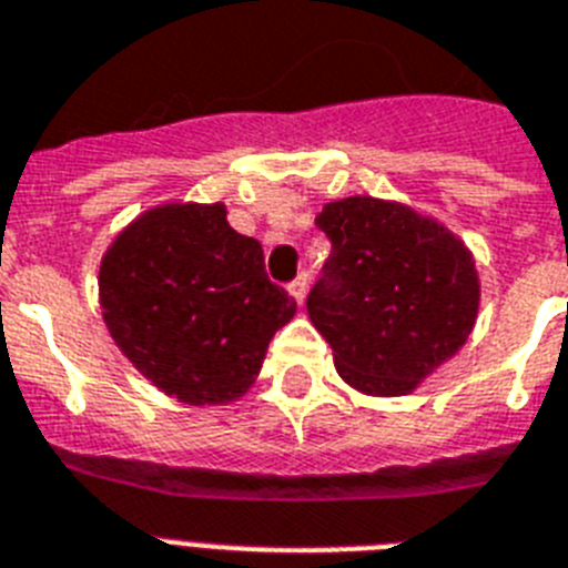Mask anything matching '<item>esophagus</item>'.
Here are the masks:
<instances>
[{"instance_id":"esophagus-1","label":"esophagus","mask_w":568,"mask_h":568,"mask_svg":"<svg viewBox=\"0 0 568 568\" xmlns=\"http://www.w3.org/2000/svg\"><path fill=\"white\" fill-rule=\"evenodd\" d=\"M287 293L293 295V302L295 304H304V295H307V275H298V278L293 281V284H290L287 287Z\"/></svg>"}]
</instances>
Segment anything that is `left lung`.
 <instances>
[{
    "label": "left lung",
    "mask_w": 568,
    "mask_h": 568,
    "mask_svg": "<svg viewBox=\"0 0 568 568\" xmlns=\"http://www.w3.org/2000/svg\"><path fill=\"white\" fill-rule=\"evenodd\" d=\"M316 226L334 252L307 295V316L336 372L359 395H412L473 334L476 257L442 220L397 200H334Z\"/></svg>",
    "instance_id": "8db88e82"
}]
</instances>
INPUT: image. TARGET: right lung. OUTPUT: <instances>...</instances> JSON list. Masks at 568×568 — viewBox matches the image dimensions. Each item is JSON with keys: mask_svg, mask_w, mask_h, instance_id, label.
Masks as SVG:
<instances>
[{"mask_svg": "<svg viewBox=\"0 0 568 568\" xmlns=\"http://www.w3.org/2000/svg\"><path fill=\"white\" fill-rule=\"evenodd\" d=\"M98 302L133 368L185 406L241 400L295 302L266 278L264 250L223 203L142 211L106 246Z\"/></svg>", "mask_w": 568, "mask_h": 568, "instance_id": "add662e5", "label": "right lung"}]
</instances>
